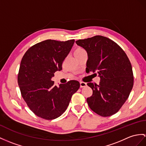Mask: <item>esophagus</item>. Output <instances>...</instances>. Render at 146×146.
Returning <instances> with one entry per match:
<instances>
[{
  "mask_svg": "<svg viewBox=\"0 0 146 146\" xmlns=\"http://www.w3.org/2000/svg\"><path fill=\"white\" fill-rule=\"evenodd\" d=\"M80 87H85V86L87 85V83L84 82H80Z\"/></svg>",
  "mask_w": 146,
  "mask_h": 146,
  "instance_id": "34e87169",
  "label": "esophagus"
}]
</instances>
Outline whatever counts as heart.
Instances as JSON below:
<instances>
[{"instance_id": "1", "label": "heart", "mask_w": 146, "mask_h": 146, "mask_svg": "<svg viewBox=\"0 0 146 146\" xmlns=\"http://www.w3.org/2000/svg\"><path fill=\"white\" fill-rule=\"evenodd\" d=\"M84 52H86L85 49L83 48L80 47V46H78V47L75 49V50H74V55H75V56H77L83 54Z\"/></svg>"}]
</instances>
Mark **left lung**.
<instances>
[{
    "instance_id": "obj_1",
    "label": "left lung",
    "mask_w": 146,
    "mask_h": 146,
    "mask_svg": "<svg viewBox=\"0 0 146 146\" xmlns=\"http://www.w3.org/2000/svg\"><path fill=\"white\" fill-rule=\"evenodd\" d=\"M88 54L87 72L97 71L99 85L88 83L93 91L87 98L92 111L107 117L118 112L132 90L134 77L132 66L126 54L110 39L97 35L76 41Z\"/></svg>"
}]
</instances>
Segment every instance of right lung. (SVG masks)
Listing matches in <instances>:
<instances>
[{"label":"right lung","mask_w":146,"mask_h":146,"mask_svg":"<svg viewBox=\"0 0 146 146\" xmlns=\"http://www.w3.org/2000/svg\"><path fill=\"white\" fill-rule=\"evenodd\" d=\"M74 40L42 41L32 46L23 56L18 74L21 95L29 108L42 119L51 120L66 111L74 94L80 87L77 80L58 87L51 78L62 64Z\"/></svg>","instance_id":"right-lung-1"}]
</instances>
